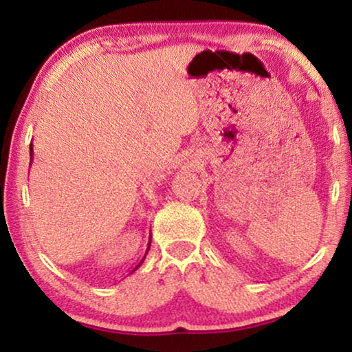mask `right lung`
Here are the masks:
<instances>
[{"mask_svg":"<svg viewBox=\"0 0 352 352\" xmlns=\"http://www.w3.org/2000/svg\"><path fill=\"white\" fill-rule=\"evenodd\" d=\"M32 155H34V152H32V142H31V146H30V156H31V163H32ZM150 243H152V235H150V236H148V244H147V250H146V255H147V252H148V249H150ZM146 255H144V256H142V260H141V261H139V263H138V265H136L135 267H133V271H131V272H135V271L138 270V267L142 265V261H144V260H146ZM131 272H130V274H131Z\"/></svg>","mask_w":352,"mask_h":352,"instance_id":"obj_1","label":"right lung"}]
</instances>
